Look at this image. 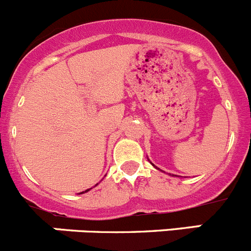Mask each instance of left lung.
<instances>
[{"label": "left lung", "instance_id": "left-lung-1", "mask_svg": "<svg viewBox=\"0 0 251 251\" xmlns=\"http://www.w3.org/2000/svg\"><path fill=\"white\" fill-rule=\"evenodd\" d=\"M151 165H153L154 166V168H155V169H158V170H159V168H156V166L155 165H154V164L153 163H151ZM171 176H175V177H178V176H176V175H171Z\"/></svg>", "mask_w": 251, "mask_h": 251}]
</instances>
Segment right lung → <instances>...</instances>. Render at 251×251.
Wrapping results in <instances>:
<instances>
[{
	"label": "right lung",
	"mask_w": 251,
	"mask_h": 251,
	"mask_svg": "<svg viewBox=\"0 0 251 251\" xmlns=\"http://www.w3.org/2000/svg\"><path fill=\"white\" fill-rule=\"evenodd\" d=\"M98 184V183H97ZM97 184H96V186H97ZM91 189V188H90ZM90 189H86V191L85 192H81V193H78V194H82V193H86V192H88V191H90Z\"/></svg>",
	"instance_id": "right-lung-1"
}]
</instances>
